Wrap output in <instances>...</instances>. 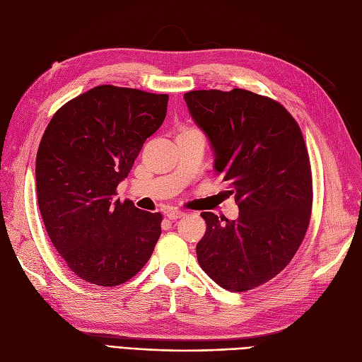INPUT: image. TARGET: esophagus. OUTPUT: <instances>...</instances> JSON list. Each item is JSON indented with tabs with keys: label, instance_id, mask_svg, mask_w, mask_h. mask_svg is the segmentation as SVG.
<instances>
[{
	"label": "esophagus",
	"instance_id": "obj_1",
	"mask_svg": "<svg viewBox=\"0 0 362 362\" xmlns=\"http://www.w3.org/2000/svg\"><path fill=\"white\" fill-rule=\"evenodd\" d=\"M166 216H168V218H170V221H177V218L184 217L185 213H182L180 210H169V211H166Z\"/></svg>",
	"mask_w": 362,
	"mask_h": 362
}]
</instances>
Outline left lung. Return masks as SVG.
I'll use <instances>...</instances> for the list:
<instances>
[{"label":"left lung","instance_id":"left-lung-1","mask_svg":"<svg viewBox=\"0 0 362 362\" xmlns=\"http://www.w3.org/2000/svg\"><path fill=\"white\" fill-rule=\"evenodd\" d=\"M184 100L240 210L235 221L201 213L199 266L225 290H252L287 267L310 225L313 180L302 131L278 101L245 89L192 90Z\"/></svg>","mask_w":362,"mask_h":362}]
</instances>
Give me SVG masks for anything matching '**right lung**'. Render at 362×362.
Returning a JSON list of instances; mask_svg holds the SVG:
<instances>
[{
  "instance_id": "obj_1",
  "label": "right lung",
  "mask_w": 362,
  "mask_h": 362,
  "mask_svg": "<svg viewBox=\"0 0 362 362\" xmlns=\"http://www.w3.org/2000/svg\"><path fill=\"white\" fill-rule=\"evenodd\" d=\"M168 101V95L96 86L60 107L40 140L36 189L43 223L68 267L95 286L115 287L137 275L160 238V213L115 196L163 124Z\"/></svg>"
}]
</instances>
